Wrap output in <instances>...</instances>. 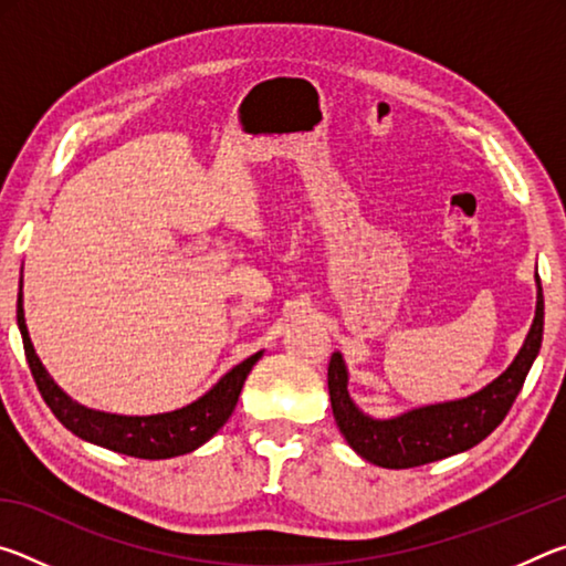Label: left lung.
<instances>
[{"label":"left lung","instance_id":"obj_1","mask_svg":"<svg viewBox=\"0 0 566 566\" xmlns=\"http://www.w3.org/2000/svg\"><path fill=\"white\" fill-rule=\"evenodd\" d=\"M534 282L536 310L522 349L500 377L469 397L415 407L391 417H371L354 405L347 389V361L342 352H334L327 371L332 411L354 452L377 467L409 469L467 452L490 437L514 405L542 347L544 294L539 274H534Z\"/></svg>","mask_w":566,"mask_h":566}]
</instances>
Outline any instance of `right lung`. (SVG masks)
Instances as JSON below:
<instances>
[{"instance_id":"obj_1","label":"right lung","mask_w":566,"mask_h":566,"mask_svg":"<svg viewBox=\"0 0 566 566\" xmlns=\"http://www.w3.org/2000/svg\"><path fill=\"white\" fill-rule=\"evenodd\" d=\"M17 324L22 332L24 354L30 361L32 377L40 387L46 407L52 415L62 421L84 442H92L112 452L137 457V459H169L179 454H189L195 449L209 442L219 429L227 424L237 407L239 391L244 387V379L256 361L262 359V352L252 354L237 367L219 377L212 389H207L202 397H197L189 405L159 411V415H112V411L90 409L74 401L66 391L56 385L44 369L42 359L36 357L34 344L30 339V329L24 322V300H22V280H19V296H17Z\"/></svg>"}]
</instances>
